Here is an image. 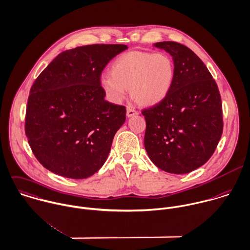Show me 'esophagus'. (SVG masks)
<instances>
[{
	"label": "esophagus",
	"instance_id": "obj_1",
	"mask_svg": "<svg viewBox=\"0 0 250 250\" xmlns=\"http://www.w3.org/2000/svg\"><path fill=\"white\" fill-rule=\"evenodd\" d=\"M137 114H139V112L135 109V108H132V107H127V113H126V115H127V117H132V116H134V115H137Z\"/></svg>",
	"mask_w": 250,
	"mask_h": 250
}]
</instances>
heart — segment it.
<instances>
[{"mask_svg": "<svg viewBox=\"0 0 250 250\" xmlns=\"http://www.w3.org/2000/svg\"><path fill=\"white\" fill-rule=\"evenodd\" d=\"M111 74L101 76V85L108 100L120 104L131 93L146 105L161 103L166 98L173 79V64L165 53L128 52L118 57Z\"/></svg>", "mask_w": 250, "mask_h": 250, "instance_id": "heart-1", "label": "heart"}]
</instances>
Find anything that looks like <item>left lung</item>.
<instances>
[{"mask_svg":"<svg viewBox=\"0 0 250 250\" xmlns=\"http://www.w3.org/2000/svg\"><path fill=\"white\" fill-rule=\"evenodd\" d=\"M153 46L173 61V79L166 98L143 110L145 147L152 163L169 173L184 174L203 166L222 135V104L216 83L203 61L174 42Z\"/></svg>","mask_w":250,"mask_h":250,"instance_id":"obj_1","label":"left lung"}]
</instances>
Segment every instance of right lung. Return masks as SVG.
Instances as JSON below:
<instances>
[{
	"label": "right lung",
	"instance_id": "obj_1",
	"mask_svg": "<svg viewBox=\"0 0 250 250\" xmlns=\"http://www.w3.org/2000/svg\"><path fill=\"white\" fill-rule=\"evenodd\" d=\"M124 44H92L60 53L38 77L28 99L25 132L38 161L83 179L107 159L126 108L104 100L101 73Z\"/></svg>",
	"mask_w": 250,
	"mask_h": 250
}]
</instances>
